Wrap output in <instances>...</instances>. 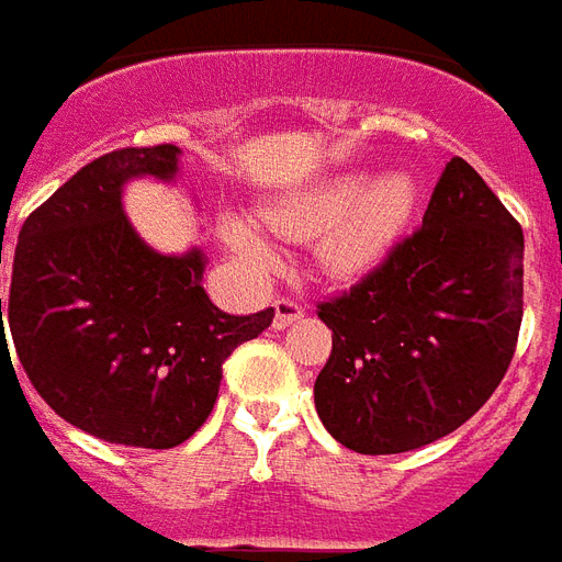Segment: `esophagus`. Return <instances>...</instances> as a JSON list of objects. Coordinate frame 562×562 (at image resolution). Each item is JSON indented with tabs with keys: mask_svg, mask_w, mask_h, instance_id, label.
Masks as SVG:
<instances>
[{
	"mask_svg": "<svg viewBox=\"0 0 562 562\" xmlns=\"http://www.w3.org/2000/svg\"><path fill=\"white\" fill-rule=\"evenodd\" d=\"M302 317H305V308L296 305L293 300L274 302V321H272L274 329H288V326H293L296 321H302Z\"/></svg>",
	"mask_w": 562,
	"mask_h": 562,
	"instance_id": "esophagus-1",
	"label": "esophagus"
}]
</instances>
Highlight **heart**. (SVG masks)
Instances as JSON below:
<instances>
[{
  "mask_svg": "<svg viewBox=\"0 0 562 562\" xmlns=\"http://www.w3.org/2000/svg\"><path fill=\"white\" fill-rule=\"evenodd\" d=\"M417 209L412 175L387 172L372 181L363 169L326 175L314 184L296 187L260 205V221L274 236L312 238L314 262L336 281H351L372 272L400 241ZM221 238L250 274H269L278 266V250L248 214H226Z\"/></svg>",
  "mask_w": 562,
  "mask_h": 562,
  "instance_id": "heart-1",
  "label": "heart"
}]
</instances>
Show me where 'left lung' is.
<instances>
[{"mask_svg":"<svg viewBox=\"0 0 562 562\" xmlns=\"http://www.w3.org/2000/svg\"><path fill=\"white\" fill-rule=\"evenodd\" d=\"M317 317L333 329V353L314 381L329 436L357 453L424 448L463 427L515 357L520 224L453 157L424 226Z\"/></svg>","mask_w":562,"mask_h":562,"instance_id":"1","label":"left lung"}]
</instances>
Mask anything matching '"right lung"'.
I'll return each mask as SVG.
<instances>
[{"mask_svg":"<svg viewBox=\"0 0 562 562\" xmlns=\"http://www.w3.org/2000/svg\"><path fill=\"white\" fill-rule=\"evenodd\" d=\"M178 162L175 145L87 162L26 217L14 250L8 329L23 372L71 427L130 448L190 439L214 408L226 357L274 317L221 312L202 288V248L160 254L123 214V187L169 184Z\"/></svg>","mask_w":562,"mask_h":562,"instance_id":"obj_1","label":"right lung"}]
</instances>
